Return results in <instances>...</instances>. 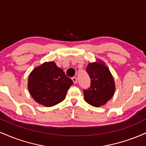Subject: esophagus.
<instances>
[{"label":"esophagus","mask_w":146,"mask_h":146,"mask_svg":"<svg viewBox=\"0 0 146 146\" xmlns=\"http://www.w3.org/2000/svg\"><path fill=\"white\" fill-rule=\"evenodd\" d=\"M72 80H73V83L74 84L77 83V78H75V77H73V78H72Z\"/></svg>","instance_id":"obj_1"}]
</instances>
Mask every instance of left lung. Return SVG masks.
Returning <instances> with one entry per match:
<instances>
[{"label":"left lung","instance_id":"1","mask_svg":"<svg viewBox=\"0 0 146 146\" xmlns=\"http://www.w3.org/2000/svg\"><path fill=\"white\" fill-rule=\"evenodd\" d=\"M86 72L90 79V86L83 90L84 100L95 107L104 105L112 98L115 86L109 69L102 63L88 64Z\"/></svg>","mask_w":146,"mask_h":146}]
</instances>
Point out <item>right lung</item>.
<instances>
[{
  "instance_id": "1",
  "label": "right lung",
  "mask_w": 146,
  "mask_h": 146,
  "mask_svg": "<svg viewBox=\"0 0 146 146\" xmlns=\"http://www.w3.org/2000/svg\"><path fill=\"white\" fill-rule=\"evenodd\" d=\"M73 84L71 79L53 62H45L29 75L28 88L36 102L46 107L62 102L68 88Z\"/></svg>"
}]
</instances>
